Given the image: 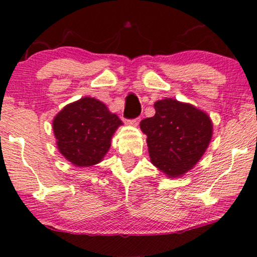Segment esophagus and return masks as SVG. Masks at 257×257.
<instances>
[{"label": "esophagus", "mask_w": 257, "mask_h": 257, "mask_svg": "<svg viewBox=\"0 0 257 257\" xmlns=\"http://www.w3.org/2000/svg\"><path fill=\"white\" fill-rule=\"evenodd\" d=\"M139 121H140V118L138 117V118H135V119H130V120H127V122L130 125H132V126H137L139 124Z\"/></svg>", "instance_id": "esophagus-1"}]
</instances>
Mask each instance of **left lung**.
Instances as JSON below:
<instances>
[{"mask_svg":"<svg viewBox=\"0 0 257 257\" xmlns=\"http://www.w3.org/2000/svg\"><path fill=\"white\" fill-rule=\"evenodd\" d=\"M156 114L140 121L151 161L167 177H181L201 159L213 135L208 114L191 104L166 98L154 104Z\"/></svg>","mask_w":257,"mask_h":257,"instance_id":"obj_1","label":"left lung"}]
</instances>
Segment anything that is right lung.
<instances>
[{
    "mask_svg": "<svg viewBox=\"0 0 257 257\" xmlns=\"http://www.w3.org/2000/svg\"><path fill=\"white\" fill-rule=\"evenodd\" d=\"M121 124L106 105L84 97L63 107L54 118L52 128L62 156L75 166L87 167L103 160Z\"/></svg>",
    "mask_w": 257,
    "mask_h": 257,
    "instance_id": "obj_1",
    "label": "right lung"
}]
</instances>
